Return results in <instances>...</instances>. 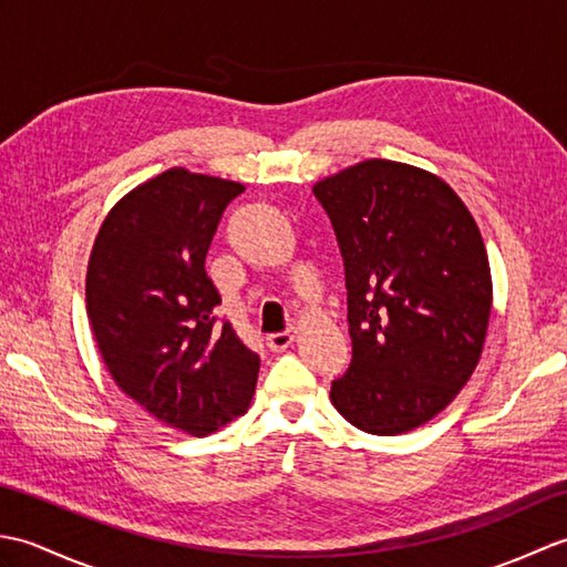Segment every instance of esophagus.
<instances>
[{"instance_id": "esophagus-1", "label": "esophagus", "mask_w": 567, "mask_h": 567, "mask_svg": "<svg viewBox=\"0 0 567 567\" xmlns=\"http://www.w3.org/2000/svg\"><path fill=\"white\" fill-rule=\"evenodd\" d=\"M295 341V329H287V331H280V333H270L268 336V348L272 353H280L285 351V348H290Z\"/></svg>"}]
</instances>
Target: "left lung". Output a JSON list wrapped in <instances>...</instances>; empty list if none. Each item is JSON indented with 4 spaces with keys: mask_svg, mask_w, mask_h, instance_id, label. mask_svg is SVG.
Listing matches in <instances>:
<instances>
[{
    "mask_svg": "<svg viewBox=\"0 0 567 567\" xmlns=\"http://www.w3.org/2000/svg\"><path fill=\"white\" fill-rule=\"evenodd\" d=\"M339 240L353 358L331 382L346 421L412 431L453 402L483 353L492 277L480 228L441 177L365 161L315 185Z\"/></svg>",
    "mask_w": 567,
    "mask_h": 567,
    "instance_id": "left-lung-1",
    "label": "left lung"
}]
</instances>
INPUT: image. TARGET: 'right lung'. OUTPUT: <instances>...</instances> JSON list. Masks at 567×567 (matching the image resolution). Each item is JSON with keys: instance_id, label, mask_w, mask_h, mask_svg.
I'll return each mask as SVG.
<instances>
[{"instance_id": "1", "label": "right lung", "mask_w": 567, "mask_h": 567, "mask_svg": "<svg viewBox=\"0 0 567 567\" xmlns=\"http://www.w3.org/2000/svg\"><path fill=\"white\" fill-rule=\"evenodd\" d=\"M246 187L173 167L116 204L87 265V317L114 382L163 424L209 436L246 406L260 358L216 317L204 258Z\"/></svg>"}]
</instances>
